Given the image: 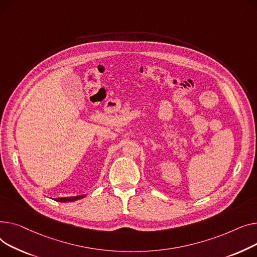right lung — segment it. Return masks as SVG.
I'll return each instance as SVG.
<instances>
[{
	"instance_id": "obj_1",
	"label": "right lung",
	"mask_w": 257,
	"mask_h": 257,
	"mask_svg": "<svg viewBox=\"0 0 257 257\" xmlns=\"http://www.w3.org/2000/svg\"><path fill=\"white\" fill-rule=\"evenodd\" d=\"M84 197V195L82 196H75V197H67V198H57L55 199L56 201H59V202H71V201H74V200H79L81 198Z\"/></svg>"
}]
</instances>
